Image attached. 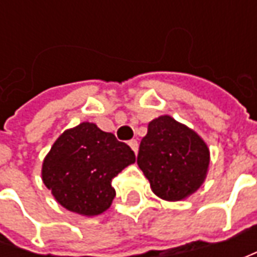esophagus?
<instances>
[{"instance_id": "obj_1", "label": "esophagus", "mask_w": 257, "mask_h": 257, "mask_svg": "<svg viewBox=\"0 0 257 257\" xmlns=\"http://www.w3.org/2000/svg\"><path fill=\"white\" fill-rule=\"evenodd\" d=\"M128 146L132 147V150H133L134 153L137 154V150H139V143H137V140H130V142H128Z\"/></svg>"}]
</instances>
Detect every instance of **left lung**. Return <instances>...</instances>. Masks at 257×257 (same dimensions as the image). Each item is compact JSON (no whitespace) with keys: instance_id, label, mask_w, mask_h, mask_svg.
<instances>
[{"instance_id":"obj_1","label":"left lung","mask_w":257,"mask_h":257,"mask_svg":"<svg viewBox=\"0 0 257 257\" xmlns=\"http://www.w3.org/2000/svg\"><path fill=\"white\" fill-rule=\"evenodd\" d=\"M209 162L206 143L170 115L149 123L137 154V164L152 190L170 202L186 199L202 186Z\"/></svg>"}]
</instances>
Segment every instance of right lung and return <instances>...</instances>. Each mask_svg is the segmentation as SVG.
I'll return each instance as SVG.
<instances>
[{
  "mask_svg": "<svg viewBox=\"0 0 257 257\" xmlns=\"http://www.w3.org/2000/svg\"><path fill=\"white\" fill-rule=\"evenodd\" d=\"M134 162L133 150L113 133L81 123L53 144L43 163V182L67 210L95 216L115 197L111 180Z\"/></svg>",
  "mask_w": 257,
  "mask_h": 257,
  "instance_id": "add662e5",
  "label": "right lung"
}]
</instances>
